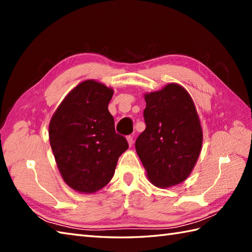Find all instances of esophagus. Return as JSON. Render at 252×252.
<instances>
[{"label": "esophagus", "mask_w": 252, "mask_h": 252, "mask_svg": "<svg viewBox=\"0 0 252 252\" xmlns=\"http://www.w3.org/2000/svg\"><path fill=\"white\" fill-rule=\"evenodd\" d=\"M126 140H127V143H129V145L132 146L133 145V135H127Z\"/></svg>", "instance_id": "1"}]
</instances>
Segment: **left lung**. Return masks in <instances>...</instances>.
Segmentation results:
<instances>
[{
  "label": "left lung",
  "instance_id": "8db88e82",
  "mask_svg": "<svg viewBox=\"0 0 252 252\" xmlns=\"http://www.w3.org/2000/svg\"><path fill=\"white\" fill-rule=\"evenodd\" d=\"M146 129L135 149L155 186L170 187L187 179L199 157L202 130L194 101L179 84L145 95Z\"/></svg>",
  "mask_w": 252,
  "mask_h": 252
}]
</instances>
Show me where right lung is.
Here are the masks:
<instances>
[{
	"label": "right lung",
	"mask_w": 252,
	"mask_h": 252,
	"mask_svg": "<svg viewBox=\"0 0 252 252\" xmlns=\"http://www.w3.org/2000/svg\"><path fill=\"white\" fill-rule=\"evenodd\" d=\"M114 91L87 80L69 93L53 115L50 144L63 181L80 192H94L112 179L129 144L116 133L108 104Z\"/></svg>",
	"instance_id": "right-lung-1"
}]
</instances>
